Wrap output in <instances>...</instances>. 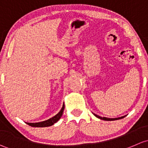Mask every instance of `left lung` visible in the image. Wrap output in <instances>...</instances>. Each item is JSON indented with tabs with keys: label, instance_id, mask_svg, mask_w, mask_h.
Segmentation results:
<instances>
[{
	"label": "left lung",
	"instance_id": "left-lung-1",
	"mask_svg": "<svg viewBox=\"0 0 148 148\" xmlns=\"http://www.w3.org/2000/svg\"><path fill=\"white\" fill-rule=\"evenodd\" d=\"M94 115H95V117H97V118H100V119L103 120H107V121H111V120H116L122 119V118H125V116L120 117V118H105V117H100V116H99V115H95V114H94Z\"/></svg>",
	"mask_w": 148,
	"mask_h": 148
}]
</instances>
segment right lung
<instances>
[{"label": "right lung", "instance_id": "add662e5", "mask_svg": "<svg viewBox=\"0 0 148 148\" xmlns=\"http://www.w3.org/2000/svg\"><path fill=\"white\" fill-rule=\"evenodd\" d=\"M64 108H65V106H63V108L60 110V112L57 114V115H55L53 118H50V119L45 120V121L40 122V123H26L28 125L31 126V127H48V126L53 125L54 123H56V122L60 120V118H61L62 115H63V112L64 110Z\"/></svg>", "mask_w": 148, "mask_h": 148}]
</instances>
